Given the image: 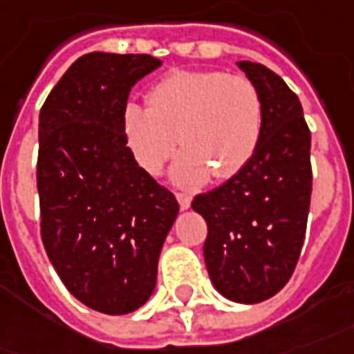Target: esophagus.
Segmentation results:
<instances>
[{
    "instance_id": "34e87169",
    "label": "esophagus",
    "mask_w": 354,
    "mask_h": 354,
    "mask_svg": "<svg viewBox=\"0 0 354 354\" xmlns=\"http://www.w3.org/2000/svg\"><path fill=\"white\" fill-rule=\"evenodd\" d=\"M176 199H178V203H180V207H182V209H187V207H189V203H192V197L187 196V194H184V192H178Z\"/></svg>"
}]
</instances>
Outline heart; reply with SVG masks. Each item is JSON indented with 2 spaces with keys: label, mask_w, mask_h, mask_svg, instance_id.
I'll list each match as a JSON object with an SVG mask.
<instances>
[{
  "label": "heart",
  "mask_w": 354,
  "mask_h": 354,
  "mask_svg": "<svg viewBox=\"0 0 354 354\" xmlns=\"http://www.w3.org/2000/svg\"><path fill=\"white\" fill-rule=\"evenodd\" d=\"M122 126L145 172L158 174L178 143L184 153L172 178L180 186H197L207 174L221 182L246 167L263 129V102L246 77L176 71L149 91L147 108L127 104Z\"/></svg>",
  "instance_id": "heart-1"
}]
</instances>
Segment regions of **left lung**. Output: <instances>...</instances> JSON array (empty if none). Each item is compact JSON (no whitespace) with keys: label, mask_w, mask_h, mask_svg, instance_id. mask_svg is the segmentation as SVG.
Listing matches in <instances>:
<instances>
[{"label":"left lung","mask_w":354,"mask_h":354,"mask_svg":"<svg viewBox=\"0 0 354 354\" xmlns=\"http://www.w3.org/2000/svg\"><path fill=\"white\" fill-rule=\"evenodd\" d=\"M263 102L254 157L192 207L207 223L203 256L223 297L256 304L277 295L297 268L312 196L310 129L298 96L261 64L238 62Z\"/></svg>","instance_id":"1"}]
</instances>
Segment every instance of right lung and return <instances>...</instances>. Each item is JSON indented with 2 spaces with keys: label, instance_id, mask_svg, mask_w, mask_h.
<instances>
[{
  "label": "right lung",
  "instance_id": "add662e5",
  "mask_svg": "<svg viewBox=\"0 0 354 354\" xmlns=\"http://www.w3.org/2000/svg\"><path fill=\"white\" fill-rule=\"evenodd\" d=\"M158 66L149 54H85L40 108L36 184L46 254L77 300L112 316L153 295L180 209L137 165L122 126L131 86Z\"/></svg>",
  "mask_w": 354,
  "mask_h": 354
}]
</instances>
